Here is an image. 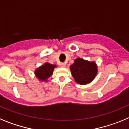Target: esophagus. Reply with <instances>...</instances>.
I'll return each mask as SVG.
<instances>
[{
    "instance_id": "obj_1",
    "label": "esophagus",
    "mask_w": 129,
    "mask_h": 129,
    "mask_svg": "<svg viewBox=\"0 0 129 129\" xmlns=\"http://www.w3.org/2000/svg\"><path fill=\"white\" fill-rule=\"evenodd\" d=\"M61 67H62V68H64L66 67V64L65 63H61Z\"/></svg>"
}]
</instances>
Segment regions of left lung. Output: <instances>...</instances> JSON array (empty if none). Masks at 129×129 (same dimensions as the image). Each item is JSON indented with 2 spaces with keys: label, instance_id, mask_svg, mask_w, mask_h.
<instances>
[{
  "label": "left lung",
  "instance_id": "obj_1",
  "mask_svg": "<svg viewBox=\"0 0 129 129\" xmlns=\"http://www.w3.org/2000/svg\"><path fill=\"white\" fill-rule=\"evenodd\" d=\"M72 76L76 83L79 85H87L94 80L98 74V66L95 61L77 57L74 62L70 66Z\"/></svg>",
  "mask_w": 129,
  "mask_h": 129
}]
</instances>
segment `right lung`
<instances>
[{
    "label": "right lung",
    "instance_id": "1",
    "mask_svg": "<svg viewBox=\"0 0 129 129\" xmlns=\"http://www.w3.org/2000/svg\"><path fill=\"white\" fill-rule=\"evenodd\" d=\"M57 67L55 64H52L48 62L40 66L34 72L35 77L41 82H48V79L53 74L54 68Z\"/></svg>",
    "mask_w": 129,
    "mask_h": 129
}]
</instances>
